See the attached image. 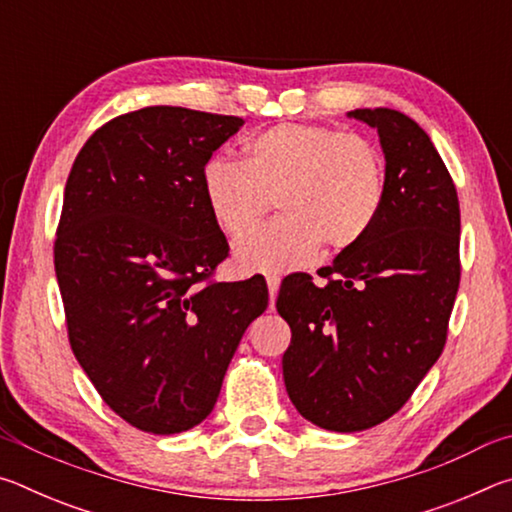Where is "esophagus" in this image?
Listing matches in <instances>:
<instances>
[{
	"label": "esophagus",
	"instance_id": "34e87169",
	"mask_svg": "<svg viewBox=\"0 0 512 512\" xmlns=\"http://www.w3.org/2000/svg\"><path fill=\"white\" fill-rule=\"evenodd\" d=\"M266 284H268V296H271V307H273L275 305V298H277V289H280V275L268 273L266 275Z\"/></svg>",
	"mask_w": 512,
	"mask_h": 512
}]
</instances>
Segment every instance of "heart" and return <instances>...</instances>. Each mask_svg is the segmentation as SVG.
Wrapping results in <instances>:
<instances>
[{"label":"heart","instance_id":"heart-1","mask_svg":"<svg viewBox=\"0 0 512 512\" xmlns=\"http://www.w3.org/2000/svg\"><path fill=\"white\" fill-rule=\"evenodd\" d=\"M203 196L225 237L239 239L278 201L280 220L241 239V271H289L320 246L341 253L368 235L386 198L377 146L357 133L314 124H277L250 137L244 162L212 158Z\"/></svg>","mask_w":512,"mask_h":512}]
</instances>
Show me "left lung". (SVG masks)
Returning a JSON list of instances; mask_svg holds the SVG:
<instances>
[{"instance_id":"1","label":"left lung","mask_w":512,"mask_h":512,"mask_svg":"<svg viewBox=\"0 0 512 512\" xmlns=\"http://www.w3.org/2000/svg\"><path fill=\"white\" fill-rule=\"evenodd\" d=\"M350 117L377 128L386 198L357 246L311 275H289L275 307L291 327L282 357L302 418L327 431L375 427L409 402L447 341L461 282V210L429 135L391 108Z\"/></svg>"}]
</instances>
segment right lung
<instances>
[{"instance_id": "add662e5", "label": "right lung", "mask_w": 512, "mask_h": 512, "mask_svg": "<svg viewBox=\"0 0 512 512\" xmlns=\"http://www.w3.org/2000/svg\"><path fill=\"white\" fill-rule=\"evenodd\" d=\"M244 119L149 106L94 131L69 171L54 241L67 336L112 411L169 436L201 424L266 282H216L228 241L203 167Z\"/></svg>"}]
</instances>
